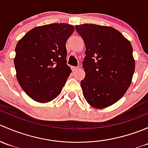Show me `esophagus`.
I'll return each instance as SVG.
<instances>
[{"label":"esophagus","mask_w":148,"mask_h":148,"mask_svg":"<svg viewBox=\"0 0 148 148\" xmlns=\"http://www.w3.org/2000/svg\"><path fill=\"white\" fill-rule=\"evenodd\" d=\"M79 69V67H77V66L72 67V70H73V71H77V70H78Z\"/></svg>","instance_id":"1"}]
</instances>
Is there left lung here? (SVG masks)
Returning a JSON list of instances; mask_svg holds the SVG:
<instances>
[{
	"instance_id": "1",
	"label": "left lung",
	"mask_w": 148,
	"mask_h": 148,
	"mask_svg": "<svg viewBox=\"0 0 148 148\" xmlns=\"http://www.w3.org/2000/svg\"><path fill=\"white\" fill-rule=\"evenodd\" d=\"M84 42L85 77L81 86L89 105L103 109L125 95L135 69L132 46L115 28L96 24L75 26Z\"/></svg>"
}]
</instances>
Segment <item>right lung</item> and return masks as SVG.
Returning a JSON list of instances; mask_svg holds the SVG:
<instances>
[{
  "instance_id": "right-lung-1",
  "label": "right lung",
  "mask_w": 148,
  "mask_h": 148,
  "mask_svg": "<svg viewBox=\"0 0 148 148\" xmlns=\"http://www.w3.org/2000/svg\"><path fill=\"white\" fill-rule=\"evenodd\" d=\"M74 31L67 23L30 30L16 46L14 65L21 87L33 100L47 103L60 95L71 72L66 42Z\"/></svg>"
}]
</instances>
